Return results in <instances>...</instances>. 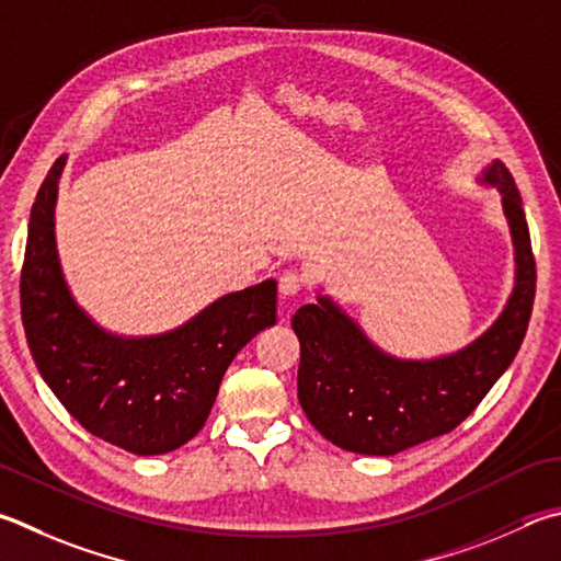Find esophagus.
<instances>
[{"label":"esophagus","mask_w":561,"mask_h":561,"mask_svg":"<svg viewBox=\"0 0 561 561\" xmlns=\"http://www.w3.org/2000/svg\"><path fill=\"white\" fill-rule=\"evenodd\" d=\"M301 289H304V277H301L299 272L287 270L279 277V294H282L284 299L297 297V294H301Z\"/></svg>","instance_id":"obj_1"}]
</instances>
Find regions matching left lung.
I'll return each mask as SVG.
<instances>
[{
  "label": "left lung",
  "instance_id": "obj_1",
  "mask_svg": "<svg viewBox=\"0 0 561 561\" xmlns=\"http://www.w3.org/2000/svg\"><path fill=\"white\" fill-rule=\"evenodd\" d=\"M501 191L515 248V287L491 329L451 355L407 360L378 348L331 297L291 319L301 345L299 402L331 444L394 456L456 430L520 351L535 301V257L523 198L503 161L478 179Z\"/></svg>",
  "mask_w": 561,
  "mask_h": 561
}]
</instances>
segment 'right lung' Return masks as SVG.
Segmentation results:
<instances>
[{"label": "right lung", "mask_w": 561, "mask_h": 561, "mask_svg": "<svg viewBox=\"0 0 561 561\" xmlns=\"http://www.w3.org/2000/svg\"><path fill=\"white\" fill-rule=\"evenodd\" d=\"M66 154L41 183L22 267V321L41 378L98 439L137 456L174 451L206 424L232 358L277 321V282L226 294L174 331L127 339L78 307L56 250Z\"/></svg>", "instance_id": "add662e5"}]
</instances>
